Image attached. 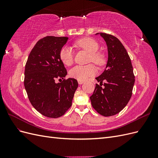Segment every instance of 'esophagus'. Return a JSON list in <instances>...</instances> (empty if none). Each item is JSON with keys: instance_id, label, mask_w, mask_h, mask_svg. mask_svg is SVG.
Wrapping results in <instances>:
<instances>
[{"instance_id": "34e87169", "label": "esophagus", "mask_w": 158, "mask_h": 158, "mask_svg": "<svg viewBox=\"0 0 158 158\" xmlns=\"http://www.w3.org/2000/svg\"><path fill=\"white\" fill-rule=\"evenodd\" d=\"M78 82L79 84H84V81H83V80H78Z\"/></svg>"}]
</instances>
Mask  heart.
<instances>
[{"instance_id":"b5f03b06","label":"heart","mask_w":158,"mask_h":158,"mask_svg":"<svg viewBox=\"0 0 158 158\" xmlns=\"http://www.w3.org/2000/svg\"><path fill=\"white\" fill-rule=\"evenodd\" d=\"M76 46L87 51L90 53L89 61L98 66H102L105 63V59L103 55L98 52L99 49L98 43L92 38L85 37L76 42ZM60 59L64 65L70 66L74 61V52L68 46H64L60 51ZM97 70L94 64H89L85 66H75L69 71L70 77L78 80H85L89 77L94 76Z\"/></svg>"}]
</instances>
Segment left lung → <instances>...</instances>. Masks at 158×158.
<instances>
[{
  "mask_svg": "<svg viewBox=\"0 0 158 158\" xmlns=\"http://www.w3.org/2000/svg\"><path fill=\"white\" fill-rule=\"evenodd\" d=\"M106 41L108 60L103 73L95 78V84L90 100L92 107L104 117L113 116L125 107L130 100L135 75L130 59L125 47L116 37L106 33H98ZM104 82V88L101 85Z\"/></svg>",
  "mask_w": 158,
  "mask_h": 158,
  "instance_id": "left-lung-1",
  "label": "left lung"
}]
</instances>
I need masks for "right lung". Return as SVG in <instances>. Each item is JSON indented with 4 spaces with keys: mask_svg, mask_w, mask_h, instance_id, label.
<instances>
[{
    "mask_svg": "<svg viewBox=\"0 0 158 158\" xmlns=\"http://www.w3.org/2000/svg\"><path fill=\"white\" fill-rule=\"evenodd\" d=\"M67 37L47 36L37 42L26 62L24 87L33 107L43 115L58 118L71 107L78 88L74 78L64 79L67 72L60 59V49L67 42Z\"/></svg>",
    "mask_w": 158,
    "mask_h": 158,
    "instance_id": "obj_1",
    "label": "right lung"
}]
</instances>
